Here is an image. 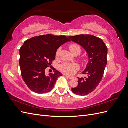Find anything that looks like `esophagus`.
Returning a JSON list of instances; mask_svg holds the SVG:
<instances>
[{
  "label": "esophagus",
  "instance_id": "obj_1",
  "mask_svg": "<svg viewBox=\"0 0 128 128\" xmlns=\"http://www.w3.org/2000/svg\"><path fill=\"white\" fill-rule=\"evenodd\" d=\"M64 76H66V77H67L68 78H69V79H70V80H73V79H74L75 78V77H70V76H68L67 75H64Z\"/></svg>",
  "mask_w": 128,
  "mask_h": 128
}]
</instances>
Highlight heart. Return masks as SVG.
<instances>
[{
	"mask_svg": "<svg viewBox=\"0 0 128 128\" xmlns=\"http://www.w3.org/2000/svg\"><path fill=\"white\" fill-rule=\"evenodd\" d=\"M69 50L72 54L76 50H80V48L77 44H72L69 46ZM60 50L59 49L56 52V55L58 56L59 54ZM78 69V66L75 64L64 63L60 66V70L64 74L67 75H72Z\"/></svg>",
	"mask_w": 128,
	"mask_h": 128,
	"instance_id": "obj_1",
	"label": "heart"
}]
</instances>
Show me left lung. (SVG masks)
Instances as JSON below:
<instances>
[{"label": "left lung", "mask_w": 128, "mask_h": 128, "mask_svg": "<svg viewBox=\"0 0 128 128\" xmlns=\"http://www.w3.org/2000/svg\"><path fill=\"white\" fill-rule=\"evenodd\" d=\"M68 38L83 47L88 54V63L82 72L86 76L77 77L78 86L72 88L74 94L86 96L94 91L102 80L107 63V48L102 39L91 34H80Z\"/></svg>", "instance_id": "8db88e82"}]
</instances>
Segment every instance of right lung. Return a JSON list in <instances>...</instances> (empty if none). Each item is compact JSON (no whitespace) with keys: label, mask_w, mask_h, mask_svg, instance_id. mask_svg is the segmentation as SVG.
<instances>
[{"label":"right lung","mask_w":128,"mask_h":128,"mask_svg":"<svg viewBox=\"0 0 128 128\" xmlns=\"http://www.w3.org/2000/svg\"><path fill=\"white\" fill-rule=\"evenodd\" d=\"M65 36L46 34L26 40L20 49V64L22 78L32 91L46 94L54 86L62 74L53 68L54 73L46 75L45 70L55 59L58 48L70 42Z\"/></svg>","instance_id":"right-lung-1"}]
</instances>
